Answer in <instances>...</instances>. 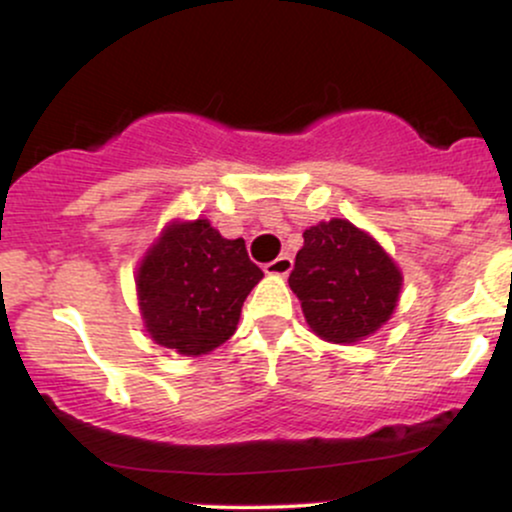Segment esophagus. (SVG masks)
<instances>
[{
	"instance_id": "34e87169",
	"label": "esophagus",
	"mask_w": 512,
	"mask_h": 512,
	"mask_svg": "<svg viewBox=\"0 0 512 512\" xmlns=\"http://www.w3.org/2000/svg\"><path fill=\"white\" fill-rule=\"evenodd\" d=\"M293 269V260L289 255H281L272 260L269 264H264V272L274 274V276H286Z\"/></svg>"
}]
</instances>
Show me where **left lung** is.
Masks as SVG:
<instances>
[{
	"mask_svg": "<svg viewBox=\"0 0 512 512\" xmlns=\"http://www.w3.org/2000/svg\"><path fill=\"white\" fill-rule=\"evenodd\" d=\"M289 286L310 332L332 344H356L395 313L402 272L370 233L330 219L305 228Z\"/></svg>",
	"mask_w": 512,
	"mask_h": 512,
	"instance_id": "left-lung-1",
	"label": "left lung"
}]
</instances>
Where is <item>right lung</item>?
Returning <instances> with one entry per match:
<instances>
[{
  "mask_svg": "<svg viewBox=\"0 0 512 512\" xmlns=\"http://www.w3.org/2000/svg\"><path fill=\"white\" fill-rule=\"evenodd\" d=\"M262 269L245 240L223 238L209 219H173L137 264V301L144 330L158 346L204 356L233 337Z\"/></svg>",
  "mask_w": 512,
  "mask_h": 512,
  "instance_id": "add662e5",
  "label": "right lung"
}]
</instances>
